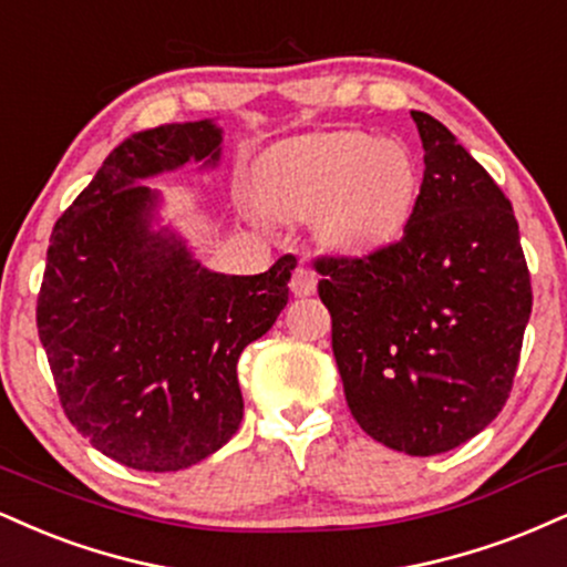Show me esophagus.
I'll return each instance as SVG.
<instances>
[{
    "label": "esophagus",
    "instance_id": "esophagus-1",
    "mask_svg": "<svg viewBox=\"0 0 567 567\" xmlns=\"http://www.w3.org/2000/svg\"><path fill=\"white\" fill-rule=\"evenodd\" d=\"M290 290L296 292V296H313L317 292V275L311 271V266L301 264L296 271H292V279H290Z\"/></svg>",
    "mask_w": 567,
    "mask_h": 567
}]
</instances>
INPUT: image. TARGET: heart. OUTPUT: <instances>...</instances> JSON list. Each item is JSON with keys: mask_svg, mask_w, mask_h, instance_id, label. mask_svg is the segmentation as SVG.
<instances>
[{"mask_svg": "<svg viewBox=\"0 0 567 567\" xmlns=\"http://www.w3.org/2000/svg\"><path fill=\"white\" fill-rule=\"evenodd\" d=\"M417 195L406 150L364 132H322L282 142L258 163L266 214H313L319 237L346 254H367L404 229Z\"/></svg>", "mask_w": 567, "mask_h": 567, "instance_id": "heart-1", "label": "heart"}]
</instances>
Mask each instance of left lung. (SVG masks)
<instances>
[{"mask_svg": "<svg viewBox=\"0 0 567 567\" xmlns=\"http://www.w3.org/2000/svg\"><path fill=\"white\" fill-rule=\"evenodd\" d=\"M412 118L425 174L404 237L317 269L353 420L388 449L433 456L502 412L534 296L507 197L441 121Z\"/></svg>", "mask_w": 567, "mask_h": 567, "instance_id": "8db88e82", "label": "left lung"}]
</instances>
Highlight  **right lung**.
<instances>
[{
  "label": "right lung",
  "mask_w": 567,
  "mask_h": 567,
  "mask_svg": "<svg viewBox=\"0 0 567 567\" xmlns=\"http://www.w3.org/2000/svg\"><path fill=\"white\" fill-rule=\"evenodd\" d=\"M218 158L221 126L208 118L128 136L50 237L37 327L60 404L132 470L197 465L237 433V359L288 306L292 256L264 275H221L158 224L161 193L142 182Z\"/></svg>",
  "instance_id": "obj_1"
}]
</instances>
